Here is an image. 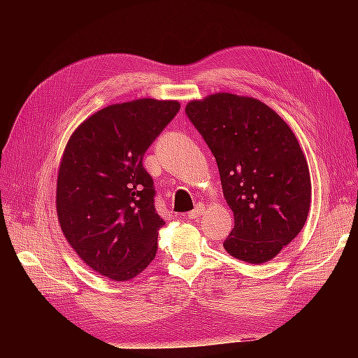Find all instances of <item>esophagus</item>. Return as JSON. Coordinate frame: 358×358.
<instances>
[{"instance_id": "obj_1", "label": "esophagus", "mask_w": 358, "mask_h": 358, "mask_svg": "<svg viewBox=\"0 0 358 358\" xmlns=\"http://www.w3.org/2000/svg\"><path fill=\"white\" fill-rule=\"evenodd\" d=\"M204 210H206V209H204V206L199 204L196 209L191 210V212L188 213V218H189V220H196V218H199V216H201V215L204 213Z\"/></svg>"}]
</instances>
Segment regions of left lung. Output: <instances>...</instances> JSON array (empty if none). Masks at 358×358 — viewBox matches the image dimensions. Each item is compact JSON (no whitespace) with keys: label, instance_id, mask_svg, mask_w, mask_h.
Returning a JSON list of instances; mask_svg holds the SVG:
<instances>
[{"label":"left lung","instance_id":"left-lung-1","mask_svg":"<svg viewBox=\"0 0 358 358\" xmlns=\"http://www.w3.org/2000/svg\"><path fill=\"white\" fill-rule=\"evenodd\" d=\"M185 112L212 150L234 215L224 249L245 263L270 262L309 213V167L294 133L252 96L216 92L191 100Z\"/></svg>","mask_w":358,"mask_h":358}]
</instances>
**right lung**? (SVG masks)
<instances>
[{
	"label": "right lung",
	"mask_w": 358,
	"mask_h": 358,
	"mask_svg": "<svg viewBox=\"0 0 358 358\" xmlns=\"http://www.w3.org/2000/svg\"><path fill=\"white\" fill-rule=\"evenodd\" d=\"M180 109L138 99L95 112L74 129L59 162L57 215L82 262L115 282L134 279L157 254L166 222L154 206L146 149Z\"/></svg>",
	"instance_id": "add662e5"
}]
</instances>
